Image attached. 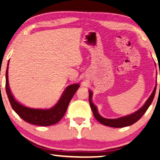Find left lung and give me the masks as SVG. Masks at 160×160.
Segmentation results:
<instances>
[{"instance_id": "obj_1", "label": "left lung", "mask_w": 160, "mask_h": 160, "mask_svg": "<svg viewBox=\"0 0 160 160\" xmlns=\"http://www.w3.org/2000/svg\"><path fill=\"white\" fill-rule=\"evenodd\" d=\"M156 88H157V85L155 88H154L152 95H150V97L149 98L148 100H147L144 106H143L139 110L136 111L135 113L131 114V115L123 116V117H121L118 118H115V119H108V118H105L103 117H102V116L98 113V112L97 107L95 106L93 103H92V92L90 91V90H89V103L90 105V108H91L92 113H93L94 117L96 118L100 123H102V124L106 125L107 126H111V127H114V128H122V127H125V126H131L137 122V121H139V119L142 118V116L145 113V112L147 111V109H148V108L149 107L150 105H151L152 102L154 99V95H155V92H156Z\"/></svg>"}]
</instances>
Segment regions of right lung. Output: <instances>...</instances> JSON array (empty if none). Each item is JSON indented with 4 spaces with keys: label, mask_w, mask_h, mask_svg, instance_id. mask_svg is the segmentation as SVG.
<instances>
[{
    "label": "right lung",
    "mask_w": 160,
    "mask_h": 160,
    "mask_svg": "<svg viewBox=\"0 0 160 160\" xmlns=\"http://www.w3.org/2000/svg\"><path fill=\"white\" fill-rule=\"evenodd\" d=\"M8 64L6 72V90L12 108L23 120L34 125L47 126L55 124L59 122L65 115L71 99L72 98L74 94L80 87L79 84H73L67 87L58 103L52 108H30L19 103L12 95L8 84Z\"/></svg>",
    "instance_id": "add662e5"
}]
</instances>
